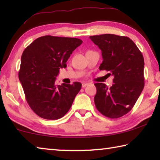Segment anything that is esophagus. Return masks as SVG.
Instances as JSON below:
<instances>
[{
  "mask_svg": "<svg viewBox=\"0 0 160 160\" xmlns=\"http://www.w3.org/2000/svg\"><path fill=\"white\" fill-rule=\"evenodd\" d=\"M88 83H87V82H84V83H82V88H85L86 86H88Z\"/></svg>",
  "mask_w": 160,
  "mask_h": 160,
  "instance_id": "esophagus-1",
  "label": "esophagus"
}]
</instances>
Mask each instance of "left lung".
<instances>
[{
    "label": "left lung",
    "instance_id": "left-lung-1",
    "mask_svg": "<svg viewBox=\"0 0 160 160\" xmlns=\"http://www.w3.org/2000/svg\"><path fill=\"white\" fill-rule=\"evenodd\" d=\"M90 38L102 51L99 70L109 71L113 76L110 88L104 83L94 84L96 108L108 118L121 117L132 109L144 88L142 54L127 37L105 34Z\"/></svg>",
    "mask_w": 160,
    "mask_h": 160
}]
</instances>
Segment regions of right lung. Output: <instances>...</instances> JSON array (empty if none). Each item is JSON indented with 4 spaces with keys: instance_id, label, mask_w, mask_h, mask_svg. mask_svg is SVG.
I'll list each match as a JSON object with an SVG mask.
<instances>
[{
    "instance_id": "add662e5",
    "label": "right lung",
    "mask_w": 160,
    "mask_h": 160,
    "mask_svg": "<svg viewBox=\"0 0 160 160\" xmlns=\"http://www.w3.org/2000/svg\"><path fill=\"white\" fill-rule=\"evenodd\" d=\"M82 41L77 38L51 35L41 37L32 42L21 57L19 80L25 99L32 110L40 117L56 120L68 112L82 85H57L56 77L75 48Z\"/></svg>"
}]
</instances>
